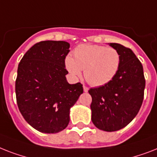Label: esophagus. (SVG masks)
Wrapping results in <instances>:
<instances>
[{"label": "esophagus", "instance_id": "obj_1", "mask_svg": "<svg viewBox=\"0 0 157 157\" xmlns=\"http://www.w3.org/2000/svg\"><path fill=\"white\" fill-rule=\"evenodd\" d=\"M83 88H84V91L88 92V90H89V87H87V86L84 85V86H83Z\"/></svg>", "mask_w": 157, "mask_h": 157}]
</instances>
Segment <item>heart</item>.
I'll return each mask as SVG.
<instances>
[{
    "label": "heart",
    "mask_w": 157,
    "mask_h": 157,
    "mask_svg": "<svg viewBox=\"0 0 157 157\" xmlns=\"http://www.w3.org/2000/svg\"><path fill=\"white\" fill-rule=\"evenodd\" d=\"M121 57L114 48L105 46L82 44L73 51V58L65 59L67 69L75 77L81 76L85 70V77L94 86L106 85L114 79L120 67Z\"/></svg>",
    "instance_id": "b5f03b06"
}]
</instances>
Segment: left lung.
Here are the masks:
<instances>
[{
	"label": "left lung",
	"instance_id": "left-lung-1",
	"mask_svg": "<svg viewBox=\"0 0 157 157\" xmlns=\"http://www.w3.org/2000/svg\"><path fill=\"white\" fill-rule=\"evenodd\" d=\"M119 52L120 67L108 84L91 88L92 122L98 129L115 132L137 115L144 95L145 78L141 62L128 48L109 43Z\"/></svg>",
	"mask_w": 157,
	"mask_h": 157
}]
</instances>
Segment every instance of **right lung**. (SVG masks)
<instances>
[{"label":"right lung","instance_id":"right-lung-1","mask_svg":"<svg viewBox=\"0 0 157 157\" xmlns=\"http://www.w3.org/2000/svg\"><path fill=\"white\" fill-rule=\"evenodd\" d=\"M69 43L42 41L20 61L15 81L17 104L25 120L43 133H57L69 123L70 108L83 94L80 82L66 80L65 58Z\"/></svg>","mask_w":157,"mask_h":157}]
</instances>
